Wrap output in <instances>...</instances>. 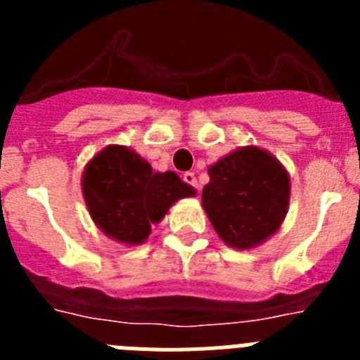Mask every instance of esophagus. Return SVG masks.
Instances as JSON below:
<instances>
[{
  "label": "esophagus",
  "instance_id": "esophagus-1",
  "mask_svg": "<svg viewBox=\"0 0 360 360\" xmlns=\"http://www.w3.org/2000/svg\"><path fill=\"white\" fill-rule=\"evenodd\" d=\"M184 182L189 184V186H191V187H195V189H198V182H196L195 173H191V171H187V173L184 174Z\"/></svg>",
  "mask_w": 360,
  "mask_h": 360
}]
</instances>
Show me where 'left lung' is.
<instances>
[{
  "label": "left lung",
  "mask_w": 360,
  "mask_h": 360,
  "mask_svg": "<svg viewBox=\"0 0 360 360\" xmlns=\"http://www.w3.org/2000/svg\"><path fill=\"white\" fill-rule=\"evenodd\" d=\"M290 203V174L266 149L243 146L209 165L202 207L216 234L238 250L279 231Z\"/></svg>",
  "instance_id": "1"
}]
</instances>
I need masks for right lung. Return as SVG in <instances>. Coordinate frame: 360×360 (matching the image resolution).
Returning <instances> with one entry per match:
<instances>
[{
  "mask_svg": "<svg viewBox=\"0 0 360 360\" xmlns=\"http://www.w3.org/2000/svg\"><path fill=\"white\" fill-rule=\"evenodd\" d=\"M81 187L94 224L124 245L144 243L151 224L162 221L178 200L196 195L174 171L155 173L139 153L117 144L88 160Z\"/></svg>",
  "mask_w": 360,
  "mask_h": 360,
  "instance_id": "obj_1",
  "label": "right lung"
}]
</instances>
